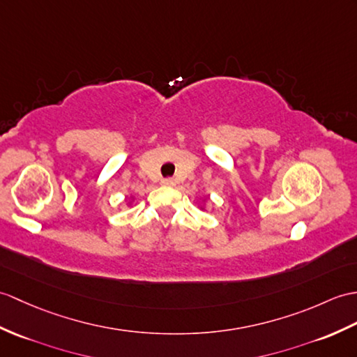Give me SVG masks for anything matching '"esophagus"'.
I'll return each instance as SVG.
<instances>
[{"label": "esophagus", "instance_id": "34e87169", "mask_svg": "<svg viewBox=\"0 0 357 357\" xmlns=\"http://www.w3.org/2000/svg\"><path fill=\"white\" fill-rule=\"evenodd\" d=\"M161 184H162V185H169V187H170V185H175V181H173L172 178H164V179L161 181Z\"/></svg>", "mask_w": 357, "mask_h": 357}]
</instances>
